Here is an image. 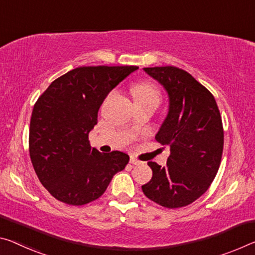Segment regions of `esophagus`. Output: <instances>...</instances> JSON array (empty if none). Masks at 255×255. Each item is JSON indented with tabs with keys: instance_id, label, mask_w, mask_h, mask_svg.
Wrapping results in <instances>:
<instances>
[{
	"instance_id": "1",
	"label": "esophagus",
	"mask_w": 255,
	"mask_h": 255,
	"mask_svg": "<svg viewBox=\"0 0 255 255\" xmlns=\"http://www.w3.org/2000/svg\"><path fill=\"white\" fill-rule=\"evenodd\" d=\"M130 163L131 164H140V161L135 159L134 156H130Z\"/></svg>"
}]
</instances>
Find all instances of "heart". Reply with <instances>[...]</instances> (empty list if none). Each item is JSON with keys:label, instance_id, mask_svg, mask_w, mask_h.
Returning a JSON list of instances; mask_svg holds the SVG:
<instances>
[{"label": "heart", "instance_id": "obj_1", "mask_svg": "<svg viewBox=\"0 0 255 255\" xmlns=\"http://www.w3.org/2000/svg\"><path fill=\"white\" fill-rule=\"evenodd\" d=\"M132 94H134L136 103L153 102L159 104L161 100V92L159 88L152 83L147 82L136 84L132 87Z\"/></svg>", "mask_w": 255, "mask_h": 255}]
</instances>
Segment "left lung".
Instances as JSON below:
<instances>
[{
  "label": "left lung",
  "instance_id": "1",
  "mask_svg": "<svg viewBox=\"0 0 255 255\" xmlns=\"http://www.w3.org/2000/svg\"><path fill=\"white\" fill-rule=\"evenodd\" d=\"M162 84L170 107L155 139L170 146L164 167L147 162L152 179L142 186L145 196L167 209L193 203L208 191L219 170L224 127L215 96L180 68H144Z\"/></svg>",
  "mask_w": 255,
  "mask_h": 255
}]
</instances>
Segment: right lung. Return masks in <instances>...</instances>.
Masks as SVG:
<instances>
[{
	"label": "right lung",
	"mask_w": 255,
	"mask_h": 255,
	"mask_svg": "<svg viewBox=\"0 0 255 255\" xmlns=\"http://www.w3.org/2000/svg\"><path fill=\"white\" fill-rule=\"evenodd\" d=\"M136 66L79 67L52 82L30 118L29 155L42 185L60 202L84 205L106 192L129 162L126 153H101L88 134L106 96Z\"/></svg>",
	"instance_id": "add662e5"
}]
</instances>
